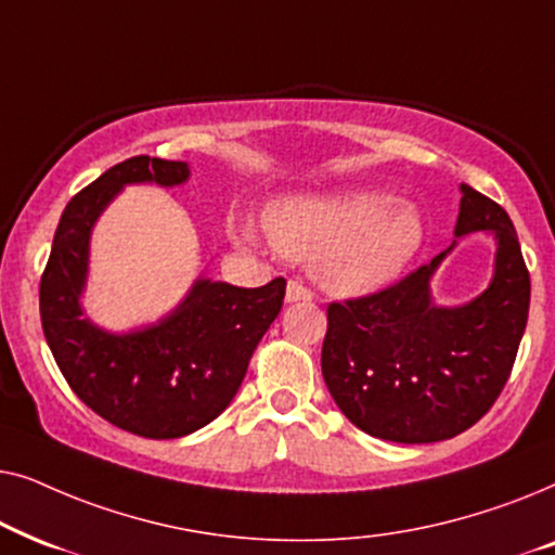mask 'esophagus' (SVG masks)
Instances as JSON below:
<instances>
[{
	"label": "esophagus",
	"instance_id": "1",
	"mask_svg": "<svg viewBox=\"0 0 555 555\" xmlns=\"http://www.w3.org/2000/svg\"><path fill=\"white\" fill-rule=\"evenodd\" d=\"M285 300L287 302H310L313 300V293H310V287L298 283V280H291V283H287V291H285Z\"/></svg>",
	"mask_w": 555,
	"mask_h": 555
}]
</instances>
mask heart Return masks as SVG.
Here are the masks:
<instances>
[{
	"mask_svg": "<svg viewBox=\"0 0 555 555\" xmlns=\"http://www.w3.org/2000/svg\"><path fill=\"white\" fill-rule=\"evenodd\" d=\"M264 230L280 255L310 262L318 283L338 295H366L389 285L427 237L420 207L384 192L287 196L264 211ZM232 237L255 245L260 227L237 217Z\"/></svg>",
	"mask_w": 555,
	"mask_h": 555,
	"instance_id": "obj_1",
	"label": "heart"
}]
</instances>
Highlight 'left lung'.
Listing matches in <instances>:
<instances>
[{
  "instance_id": "left-lung-1",
  "label": "left lung",
  "mask_w": 555,
  "mask_h": 555,
  "mask_svg": "<svg viewBox=\"0 0 555 555\" xmlns=\"http://www.w3.org/2000/svg\"><path fill=\"white\" fill-rule=\"evenodd\" d=\"M492 232L495 278L480 298L437 308L431 257L389 287L328 302L321 366L333 401L371 437L401 444L442 442L490 412L511 378L528 323L530 275L507 211L462 184L454 237Z\"/></svg>"
}]
</instances>
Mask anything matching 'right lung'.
I'll use <instances>...</instances> for the list:
<instances>
[{
	"label": "right lung",
	"mask_w": 555,
	"mask_h": 555,
	"mask_svg": "<svg viewBox=\"0 0 555 555\" xmlns=\"http://www.w3.org/2000/svg\"><path fill=\"white\" fill-rule=\"evenodd\" d=\"M189 179L184 162L133 156L80 189L60 217L40 280V318L65 382L113 427L146 439H177L230 406L257 344L285 298V278L262 287L196 280L162 323L113 336L82 315L88 240L98 215L124 184Z\"/></svg>",
	"instance_id": "add662e5"
}]
</instances>
